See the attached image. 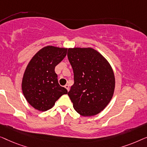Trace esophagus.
Returning a JSON list of instances; mask_svg holds the SVG:
<instances>
[{"label":"esophagus","instance_id":"1","mask_svg":"<svg viewBox=\"0 0 147 147\" xmlns=\"http://www.w3.org/2000/svg\"><path fill=\"white\" fill-rule=\"evenodd\" d=\"M65 87L67 88V90H68V91H69V84H66V85L65 86Z\"/></svg>","mask_w":147,"mask_h":147}]
</instances>
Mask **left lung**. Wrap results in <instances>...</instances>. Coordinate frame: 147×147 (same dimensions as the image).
<instances>
[{
	"mask_svg": "<svg viewBox=\"0 0 147 147\" xmlns=\"http://www.w3.org/2000/svg\"><path fill=\"white\" fill-rule=\"evenodd\" d=\"M68 59L74 73V84L68 92L76 112L91 117L103 111L113 98V70L107 60L92 48H70Z\"/></svg>",
	"mask_w": 147,
	"mask_h": 147,
	"instance_id": "1",
	"label": "left lung"
}]
</instances>
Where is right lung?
I'll use <instances>...</instances> for the list:
<instances>
[{"mask_svg":"<svg viewBox=\"0 0 147 147\" xmlns=\"http://www.w3.org/2000/svg\"><path fill=\"white\" fill-rule=\"evenodd\" d=\"M67 49L43 47L34 55L24 71L22 90L27 102L36 110L46 111L62 95L67 94L59 84L55 67L66 57Z\"/></svg>","mask_w":147,"mask_h":147,"instance_id":"add662e5","label":"right lung"}]
</instances>
